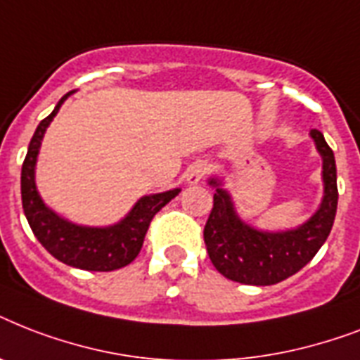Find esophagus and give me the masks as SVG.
<instances>
[{
	"mask_svg": "<svg viewBox=\"0 0 360 360\" xmlns=\"http://www.w3.org/2000/svg\"><path fill=\"white\" fill-rule=\"evenodd\" d=\"M207 164L202 162V160H200V162H194L191 168H188V172H186V183H188V185H198V183L207 175Z\"/></svg>",
	"mask_w": 360,
	"mask_h": 360,
	"instance_id": "obj_1",
	"label": "esophagus"
}]
</instances>
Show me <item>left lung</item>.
Returning a JSON list of instances; mask_svg holds the SVG:
<instances>
[{
    "mask_svg": "<svg viewBox=\"0 0 360 360\" xmlns=\"http://www.w3.org/2000/svg\"><path fill=\"white\" fill-rule=\"evenodd\" d=\"M321 157L323 198L316 213L297 228L284 231H263L246 224L237 213L224 181L211 177L217 188L213 209L203 230L209 257L222 276L248 285H273L301 271L323 246L335 224L338 188H336L335 153L319 130H310Z\"/></svg>",
    "mask_w": 360,
    "mask_h": 360,
    "instance_id": "1",
    "label": "left lung"
}]
</instances>
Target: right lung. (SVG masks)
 Masks as SVG:
<instances>
[{
    "label": "right lung",
    "mask_w": 360,
    "mask_h": 360,
    "mask_svg": "<svg viewBox=\"0 0 360 360\" xmlns=\"http://www.w3.org/2000/svg\"><path fill=\"white\" fill-rule=\"evenodd\" d=\"M75 91L61 97L46 120H42L31 138L27 155L22 164V207L35 237L56 259L70 267L84 271H115L140 254L143 237L153 217L168 202H172L181 188L141 196L132 205L124 219L112 226H82L59 217L48 207L37 191L35 168L41 151L42 138L52 120L58 115L61 104Z\"/></svg>",
    "instance_id": "obj_1"
}]
</instances>
